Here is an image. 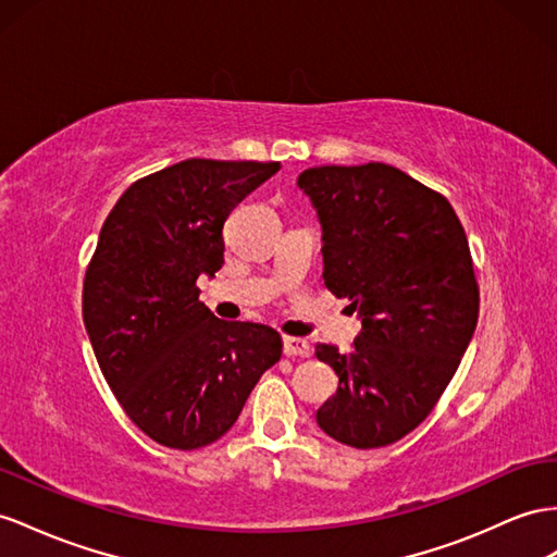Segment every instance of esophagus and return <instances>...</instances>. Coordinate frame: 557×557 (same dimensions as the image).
<instances>
[{
  "instance_id": "obj_1",
  "label": "esophagus",
  "mask_w": 557,
  "mask_h": 557,
  "mask_svg": "<svg viewBox=\"0 0 557 557\" xmlns=\"http://www.w3.org/2000/svg\"><path fill=\"white\" fill-rule=\"evenodd\" d=\"M282 344H284V355H287V358H308L310 355V344L306 338L284 336Z\"/></svg>"
}]
</instances>
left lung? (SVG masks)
<instances>
[{"mask_svg": "<svg viewBox=\"0 0 557 557\" xmlns=\"http://www.w3.org/2000/svg\"><path fill=\"white\" fill-rule=\"evenodd\" d=\"M322 225V277L362 330L352 352L318 344L338 376L322 431L355 449L386 447L431 414L473 338L480 292L463 225L440 193L383 162L298 176Z\"/></svg>", "mask_w": 557, "mask_h": 557, "instance_id": "1", "label": "left lung"}]
</instances>
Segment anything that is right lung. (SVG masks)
Returning <instances> with one entry per match:
<instances>
[{"mask_svg": "<svg viewBox=\"0 0 557 557\" xmlns=\"http://www.w3.org/2000/svg\"><path fill=\"white\" fill-rule=\"evenodd\" d=\"M280 162L183 160L136 181L98 235L82 315L98 367L143 433L199 449L231 431L282 338L199 304L223 265V223Z\"/></svg>", "mask_w": 557, "mask_h": 557, "instance_id": "obj_1", "label": "right lung"}]
</instances>
